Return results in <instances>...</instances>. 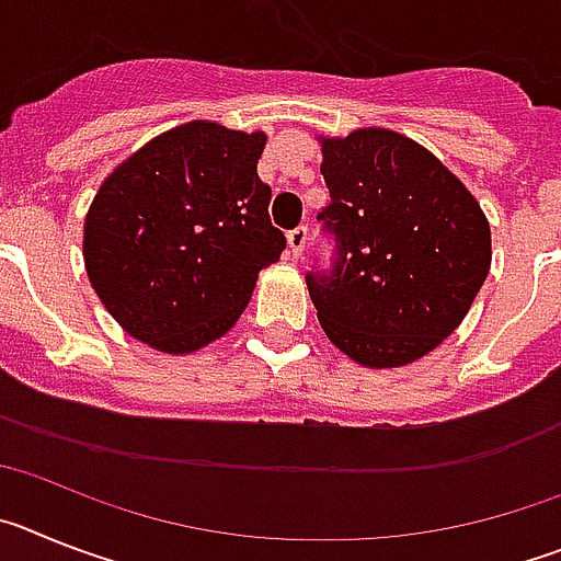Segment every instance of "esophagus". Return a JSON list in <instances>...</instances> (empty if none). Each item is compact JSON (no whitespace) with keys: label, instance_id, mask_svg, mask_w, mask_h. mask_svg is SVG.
<instances>
[{"label":"esophagus","instance_id":"1","mask_svg":"<svg viewBox=\"0 0 561 561\" xmlns=\"http://www.w3.org/2000/svg\"><path fill=\"white\" fill-rule=\"evenodd\" d=\"M286 241H289V255L300 257L306 252V244H309V230H306V227H295V230L286 236Z\"/></svg>","mask_w":561,"mask_h":561}]
</instances>
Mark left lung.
Listing matches in <instances>:
<instances>
[{"label": "left lung", "instance_id": "8db88e82", "mask_svg": "<svg viewBox=\"0 0 561 561\" xmlns=\"http://www.w3.org/2000/svg\"><path fill=\"white\" fill-rule=\"evenodd\" d=\"M334 236L329 275L309 272L325 336L365 368L427 356L460 323L492 266V230L444 162L390 128L320 137Z\"/></svg>", "mask_w": 561, "mask_h": 561}]
</instances>
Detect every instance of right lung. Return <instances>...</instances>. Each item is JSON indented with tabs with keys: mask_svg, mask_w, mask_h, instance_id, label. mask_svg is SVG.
Returning <instances> with one entry per match:
<instances>
[{
	"mask_svg": "<svg viewBox=\"0 0 561 561\" xmlns=\"http://www.w3.org/2000/svg\"><path fill=\"white\" fill-rule=\"evenodd\" d=\"M264 131L191 121L114 168L83 221V264L108 314L162 354L236 325L286 247L257 180Z\"/></svg>",
	"mask_w": 561,
	"mask_h": 561,
	"instance_id": "right-lung-1",
	"label": "right lung"
}]
</instances>
